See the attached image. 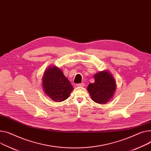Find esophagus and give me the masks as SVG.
<instances>
[{"instance_id":"esophagus-1","label":"esophagus","mask_w":151,"mask_h":151,"mask_svg":"<svg viewBox=\"0 0 151 151\" xmlns=\"http://www.w3.org/2000/svg\"><path fill=\"white\" fill-rule=\"evenodd\" d=\"M85 86V84H84V83H81V84H76V86L77 87H84Z\"/></svg>"}]
</instances>
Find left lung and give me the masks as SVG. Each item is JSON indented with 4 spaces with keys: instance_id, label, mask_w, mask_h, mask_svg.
I'll use <instances>...</instances> for the list:
<instances>
[{
    "instance_id": "obj_1",
    "label": "left lung",
    "mask_w": 151,
    "mask_h": 151,
    "mask_svg": "<svg viewBox=\"0 0 151 151\" xmlns=\"http://www.w3.org/2000/svg\"><path fill=\"white\" fill-rule=\"evenodd\" d=\"M95 82L90 84L87 90L93 101L98 104H106L111 99L116 88L114 76L108 70L94 75Z\"/></svg>"
}]
</instances>
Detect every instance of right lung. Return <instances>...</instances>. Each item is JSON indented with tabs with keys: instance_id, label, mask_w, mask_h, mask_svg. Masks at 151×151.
Returning a JSON list of instances; mask_svg holds the SVG:
<instances>
[{
	"instance_id": "1",
	"label": "right lung",
	"mask_w": 151,
	"mask_h": 151,
	"mask_svg": "<svg viewBox=\"0 0 151 151\" xmlns=\"http://www.w3.org/2000/svg\"><path fill=\"white\" fill-rule=\"evenodd\" d=\"M42 86L45 94L56 102L64 101L73 90L63 72L55 65H50L44 72Z\"/></svg>"
}]
</instances>
